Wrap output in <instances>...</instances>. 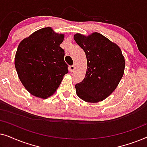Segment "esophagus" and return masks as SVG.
<instances>
[{
	"instance_id": "esophagus-1",
	"label": "esophagus",
	"mask_w": 147,
	"mask_h": 147,
	"mask_svg": "<svg viewBox=\"0 0 147 147\" xmlns=\"http://www.w3.org/2000/svg\"><path fill=\"white\" fill-rule=\"evenodd\" d=\"M76 69V65L75 64H74V65H70L69 66V70H70V71H74V69Z\"/></svg>"
}]
</instances>
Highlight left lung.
Instances as JSON below:
<instances>
[{
    "mask_svg": "<svg viewBox=\"0 0 147 147\" xmlns=\"http://www.w3.org/2000/svg\"><path fill=\"white\" fill-rule=\"evenodd\" d=\"M74 37L85 52L88 65L84 79L75 86L77 95L87 102L102 101L114 92L123 76L125 61L121 49L98 33Z\"/></svg>",
    "mask_w": 147,
    "mask_h": 147,
    "instance_id": "left-lung-1",
    "label": "left lung"
}]
</instances>
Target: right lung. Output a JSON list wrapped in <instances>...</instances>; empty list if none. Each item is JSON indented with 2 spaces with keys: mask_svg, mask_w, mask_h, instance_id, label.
<instances>
[{
  "mask_svg": "<svg viewBox=\"0 0 147 147\" xmlns=\"http://www.w3.org/2000/svg\"><path fill=\"white\" fill-rule=\"evenodd\" d=\"M64 35L51 27L38 30L18 46L15 65L23 85L32 95L47 98L55 93L68 73L64 50L59 45Z\"/></svg>",
  "mask_w": 147,
  "mask_h": 147,
  "instance_id": "obj_1",
  "label": "right lung"
}]
</instances>
